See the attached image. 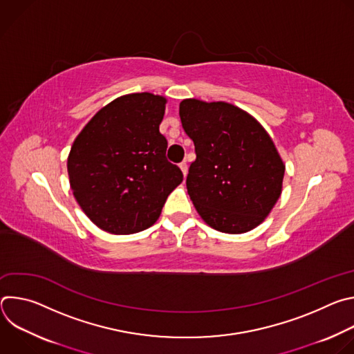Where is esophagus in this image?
Returning <instances> with one entry per match:
<instances>
[{
    "label": "esophagus",
    "mask_w": 354,
    "mask_h": 354,
    "mask_svg": "<svg viewBox=\"0 0 354 354\" xmlns=\"http://www.w3.org/2000/svg\"><path fill=\"white\" fill-rule=\"evenodd\" d=\"M179 168L182 169V172H183V175L186 176V174H187V162L186 161H182L180 164H179Z\"/></svg>",
    "instance_id": "esophagus-1"
}]
</instances>
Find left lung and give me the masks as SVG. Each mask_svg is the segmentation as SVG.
Instances as JSON below:
<instances>
[{
  "label": "left lung",
  "mask_w": 354,
  "mask_h": 354,
  "mask_svg": "<svg viewBox=\"0 0 354 354\" xmlns=\"http://www.w3.org/2000/svg\"><path fill=\"white\" fill-rule=\"evenodd\" d=\"M179 115L194 142L186 187L200 217L225 234L258 227L280 197L284 176L266 130L225 102L185 99Z\"/></svg>",
  "instance_id": "8db88e82"
}]
</instances>
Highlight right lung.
Listing matches in <instances>:
<instances>
[{"label":"right lung","mask_w":354,"mask_h":354,"mask_svg":"<svg viewBox=\"0 0 354 354\" xmlns=\"http://www.w3.org/2000/svg\"><path fill=\"white\" fill-rule=\"evenodd\" d=\"M167 99L130 93L100 109L75 138L67 169L75 200L99 228L126 235L153 225L183 180L160 133Z\"/></svg>","instance_id":"right-lung-1"}]
</instances>
